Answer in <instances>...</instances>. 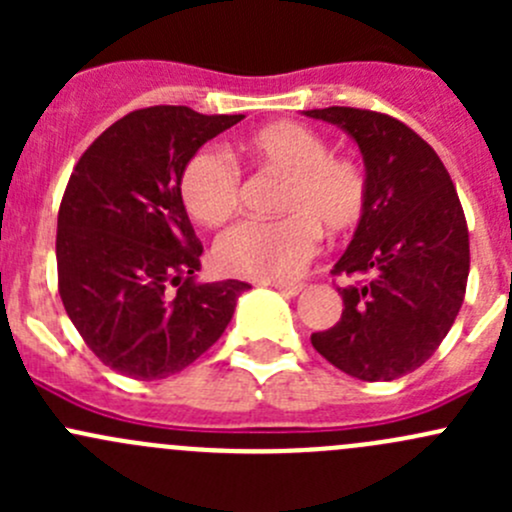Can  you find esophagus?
Wrapping results in <instances>:
<instances>
[{
    "label": "esophagus",
    "instance_id": "obj_1",
    "mask_svg": "<svg viewBox=\"0 0 512 512\" xmlns=\"http://www.w3.org/2000/svg\"><path fill=\"white\" fill-rule=\"evenodd\" d=\"M272 287L280 294H285V297H297V294L302 292V285H292V282H275Z\"/></svg>",
    "mask_w": 512,
    "mask_h": 512
}]
</instances>
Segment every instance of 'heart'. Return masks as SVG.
<instances>
[{
    "instance_id": "1",
    "label": "heart",
    "mask_w": 512,
    "mask_h": 512,
    "mask_svg": "<svg viewBox=\"0 0 512 512\" xmlns=\"http://www.w3.org/2000/svg\"><path fill=\"white\" fill-rule=\"evenodd\" d=\"M255 163L285 173L280 220H245L215 245V265L232 277L285 282L302 275L322 232H354L369 208V178L359 160L329 153L322 133L297 121H275L245 141ZM178 193L200 225H223L240 208V173L223 153L200 148L180 170Z\"/></svg>"
}]
</instances>
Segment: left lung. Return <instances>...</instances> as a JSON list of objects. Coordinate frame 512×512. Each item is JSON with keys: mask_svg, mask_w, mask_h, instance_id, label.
<instances>
[{"mask_svg": "<svg viewBox=\"0 0 512 512\" xmlns=\"http://www.w3.org/2000/svg\"><path fill=\"white\" fill-rule=\"evenodd\" d=\"M309 118L344 128L364 156L369 208L332 275L342 319L312 334L329 364L361 381H391L431 359L466 297L468 225L456 185L431 146L399 118L329 106Z\"/></svg>", "mask_w": 512, "mask_h": 512, "instance_id": "obj_1", "label": "left lung"}]
</instances>
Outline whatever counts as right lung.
Returning <instances> with one entry per match:
<instances>
[{
	"instance_id": "right-lung-1",
	"label": "right lung",
	"mask_w": 512,
	"mask_h": 512,
	"mask_svg": "<svg viewBox=\"0 0 512 512\" xmlns=\"http://www.w3.org/2000/svg\"><path fill=\"white\" fill-rule=\"evenodd\" d=\"M245 116L138 108L86 148L56 225L59 294L86 347L113 371L165 379L223 337L247 282H198L203 245L178 193L205 141Z\"/></svg>"
}]
</instances>
